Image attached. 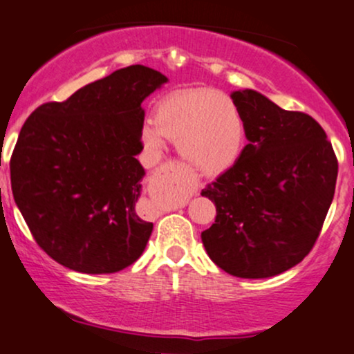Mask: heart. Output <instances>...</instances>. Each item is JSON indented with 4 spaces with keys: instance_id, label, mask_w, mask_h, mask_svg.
Masks as SVG:
<instances>
[{
    "instance_id": "b5f03b06",
    "label": "heart",
    "mask_w": 354,
    "mask_h": 354,
    "mask_svg": "<svg viewBox=\"0 0 354 354\" xmlns=\"http://www.w3.org/2000/svg\"><path fill=\"white\" fill-rule=\"evenodd\" d=\"M163 136L176 143L181 160L201 176H219L241 158L246 126L233 100L214 89H191L158 104L153 123H146L141 140L158 154Z\"/></svg>"
}]
</instances>
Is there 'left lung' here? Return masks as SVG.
Here are the masks:
<instances>
[{"label":"left lung","mask_w":354,"mask_h":354,"mask_svg":"<svg viewBox=\"0 0 354 354\" xmlns=\"http://www.w3.org/2000/svg\"><path fill=\"white\" fill-rule=\"evenodd\" d=\"M248 145L230 171L201 191L216 206L201 233L214 265L238 278H271L303 261L335 196L338 161L311 116L254 89L231 93Z\"/></svg>","instance_id":"obj_1"}]
</instances>
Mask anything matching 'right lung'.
<instances>
[{"label":"right lung","instance_id":"obj_1","mask_svg":"<svg viewBox=\"0 0 354 354\" xmlns=\"http://www.w3.org/2000/svg\"><path fill=\"white\" fill-rule=\"evenodd\" d=\"M168 83L133 64L63 103L36 108L11 156V189L44 253L86 274L116 273L143 254L153 231L136 211L145 168L141 103Z\"/></svg>","mask_w":354,"mask_h":354}]
</instances>
